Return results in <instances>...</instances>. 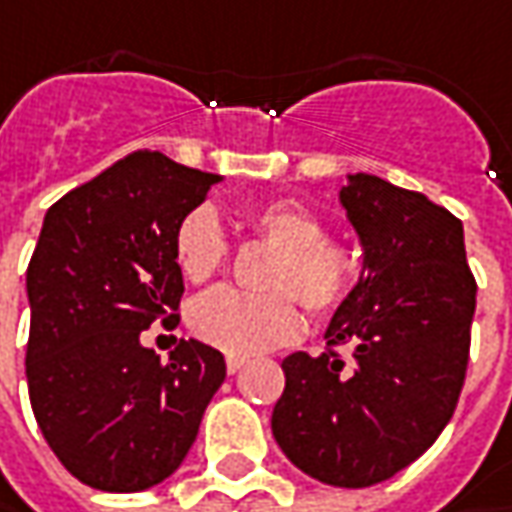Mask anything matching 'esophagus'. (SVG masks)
Segmentation results:
<instances>
[{
    "instance_id": "obj_1",
    "label": "esophagus",
    "mask_w": 512,
    "mask_h": 512,
    "mask_svg": "<svg viewBox=\"0 0 512 512\" xmlns=\"http://www.w3.org/2000/svg\"><path fill=\"white\" fill-rule=\"evenodd\" d=\"M246 361H249L246 355H226V369H229V372H232V375H234V372L243 367Z\"/></svg>"
}]
</instances>
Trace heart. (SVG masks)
Returning <instances> with one entry per match:
<instances>
[{"mask_svg": "<svg viewBox=\"0 0 512 512\" xmlns=\"http://www.w3.org/2000/svg\"><path fill=\"white\" fill-rule=\"evenodd\" d=\"M249 229L275 246L263 286L272 292L214 289L189 306L191 332L232 355H255L295 341L303 326L298 303L312 315H335L364 280V255L355 243L329 237L321 214L298 200H272L249 212ZM232 243L217 214L197 206L174 229V260L183 278L206 283L226 269Z\"/></svg>", "mask_w": 512, "mask_h": 512, "instance_id": "heart-1", "label": "heart"}]
</instances>
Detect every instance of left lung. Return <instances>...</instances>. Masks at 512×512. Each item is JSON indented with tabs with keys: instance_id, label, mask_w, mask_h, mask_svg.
Segmentation results:
<instances>
[{
	"instance_id": "8db88e82",
	"label": "left lung",
	"mask_w": 512,
	"mask_h": 512,
	"mask_svg": "<svg viewBox=\"0 0 512 512\" xmlns=\"http://www.w3.org/2000/svg\"><path fill=\"white\" fill-rule=\"evenodd\" d=\"M367 275L318 358H283L272 433L306 476L369 487L424 456L447 427L470 361L476 278L456 214L421 191L352 174L341 189Z\"/></svg>"
}]
</instances>
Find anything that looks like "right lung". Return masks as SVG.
Instances as JSON below:
<instances>
[{
  "label": "right lung",
  "instance_id": "1",
  "mask_svg": "<svg viewBox=\"0 0 512 512\" xmlns=\"http://www.w3.org/2000/svg\"><path fill=\"white\" fill-rule=\"evenodd\" d=\"M217 180L134 151L45 214L28 263V395L54 456L94 490L171 476L226 378L214 346L180 341L168 361L143 346L151 323H180L174 229Z\"/></svg>",
  "mask_w": 512,
  "mask_h": 512
}]
</instances>
